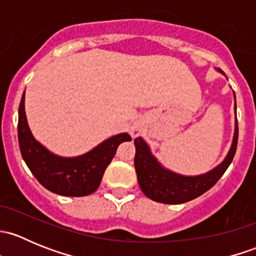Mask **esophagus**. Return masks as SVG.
Listing matches in <instances>:
<instances>
[{"label":"esophagus","mask_w":256,"mask_h":256,"mask_svg":"<svg viewBox=\"0 0 256 256\" xmlns=\"http://www.w3.org/2000/svg\"><path fill=\"white\" fill-rule=\"evenodd\" d=\"M141 132H142V130H141L140 126H134L132 130H131V134H132V136H138Z\"/></svg>","instance_id":"34e87169"}]
</instances>
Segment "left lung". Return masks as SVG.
<instances>
[{
    "label": "left lung",
    "mask_w": 256,
    "mask_h": 256,
    "mask_svg": "<svg viewBox=\"0 0 256 256\" xmlns=\"http://www.w3.org/2000/svg\"><path fill=\"white\" fill-rule=\"evenodd\" d=\"M238 132L236 121L233 144L224 161L207 174L194 177L180 176L164 168L152 156L150 147L142 138H135V170L138 184L144 196L166 204H180L202 196L218 182L233 161L238 144Z\"/></svg>",
    "instance_id": "8db88e82"
}]
</instances>
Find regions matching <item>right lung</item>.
<instances>
[{"instance_id": "1", "label": "right lung", "mask_w": 256, "mask_h": 256, "mask_svg": "<svg viewBox=\"0 0 256 256\" xmlns=\"http://www.w3.org/2000/svg\"><path fill=\"white\" fill-rule=\"evenodd\" d=\"M124 141H131L128 134L108 138L82 156L66 158L49 152L30 134L24 112V92L18 109V142L28 168L38 182L50 192L68 197H82L98 190L102 174Z\"/></svg>"}]
</instances>
